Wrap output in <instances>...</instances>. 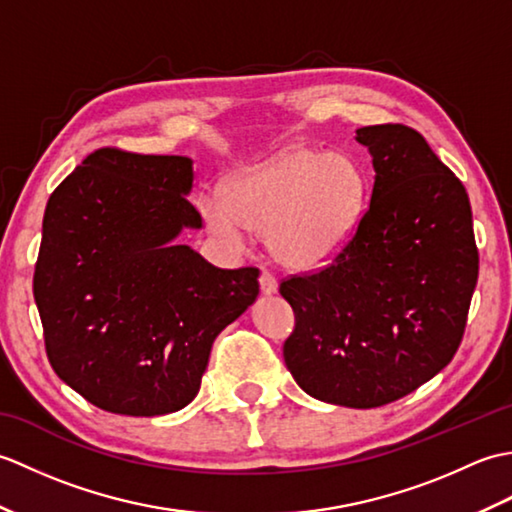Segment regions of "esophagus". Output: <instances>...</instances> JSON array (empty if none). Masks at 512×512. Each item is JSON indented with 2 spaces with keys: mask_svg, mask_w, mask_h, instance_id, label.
<instances>
[{
  "mask_svg": "<svg viewBox=\"0 0 512 512\" xmlns=\"http://www.w3.org/2000/svg\"><path fill=\"white\" fill-rule=\"evenodd\" d=\"M259 288H262V292L266 297L275 295L277 292V279L268 273V270H262V275H259Z\"/></svg>",
  "mask_w": 512,
  "mask_h": 512,
  "instance_id": "34e87169",
  "label": "esophagus"
}]
</instances>
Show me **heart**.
Here are the masks:
<instances>
[{"label": "heart", "mask_w": 512, "mask_h": 512, "mask_svg": "<svg viewBox=\"0 0 512 512\" xmlns=\"http://www.w3.org/2000/svg\"><path fill=\"white\" fill-rule=\"evenodd\" d=\"M365 200V173L352 156L292 149L239 173L226 198L206 193L200 211L222 244L242 248L246 231L268 235L275 259L306 270L350 242Z\"/></svg>", "instance_id": "heart-1"}]
</instances>
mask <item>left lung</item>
Listing matches in <instances>:
<instances>
[{"label": "left lung", "mask_w": 512, "mask_h": 512, "mask_svg": "<svg viewBox=\"0 0 512 512\" xmlns=\"http://www.w3.org/2000/svg\"><path fill=\"white\" fill-rule=\"evenodd\" d=\"M376 171L369 209L334 262L281 281L295 310L284 358L297 385L330 405L383 407L458 352L477 284L464 184L416 129H356Z\"/></svg>", "instance_id": "obj_1"}]
</instances>
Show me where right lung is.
<instances>
[{
    "label": "right lung",
    "instance_id": "obj_1",
    "mask_svg": "<svg viewBox=\"0 0 512 512\" xmlns=\"http://www.w3.org/2000/svg\"><path fill=\"white\" fill-rule=\"evenodd\" d=\"M193 160L94 151L50 195L35 301L50 365L99 409L165 416L198 396L215 336L253 306L259 270H222L178 237L202 228Z\"/></svg>",
    "mask_w": 512,
    "mask_h": 512
}]
</instances>
